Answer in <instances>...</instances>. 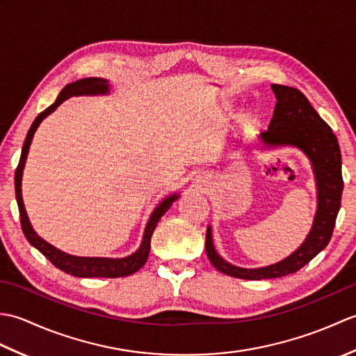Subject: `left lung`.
I'll return each instance as SVG.
<instances>
[{
	"label": "left lung",
	"mask_w": 356,
	"mask_h": 356,
	"mask_svg": "<svg viewBox=\"0 0 356 356\" xmlns=\"http://www.w3.org/2000/svg\"><path fill=\"white\" fill-rule=\"evenodd\" d=\"M275 95L274 116L266 131L260 134L264 147L292 145L300 148L312 162L316 180L318 207L312 229L297 251L275 264L257 269L238 268L223 260L213 245V234L207 229V255L213 266L226 275L241 280H264L293 274L321 252L332 238L338 211L341 208L343 174L341 151L332 128L324 122L307 97L293 87L272 84Z\"/></svg>",
	"instance_id": "8db88e82"
}]
</instances>
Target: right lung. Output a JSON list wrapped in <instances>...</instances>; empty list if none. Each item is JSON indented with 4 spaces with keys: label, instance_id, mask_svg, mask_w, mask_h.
I'll list each match as a JSON object with an SVG mask.
<instances>
[{
    "label": "right lung",
    "instance_id": "right-lung-1",
    "mask_svg": "<svg viewBox=\"0 0 356 356\" xmlns=\"http://www.w3.org/2000/svg\"><path fill=\"white\" fill-rule=\"evenodd\" d=\"M108 93V81L101 79V78H86L79 79L76 82H72V84L65 86L56 101L53 102L49 108H45L42 113L38 115V118L33 120L32 127L26 136L24 145H22L21 151V159L17 166V171H15V194H17V202H18V209H19V218H21V228L24 232L26 238L29 243L35 246L38 251H40L45 259H47L51 264H55L58 269L64 270L65 274H70L74 277H102V278H118V277H127L134 274L136 270H139L143 264H145L148 254H149V241L151 236H153L156 225L161 220V217L168 211V208L172 205L174 200L179 199V194L168 195V197L163 199L159 203L157 208L153 211L149 220L145 226V232H143L142 243L138 251L134 254L125 257V259H102V257H76L65 254L59 251L55 246H51L47 241L42 240L38 234L33 231L32 225L29 222V217L24 208V202H22V194H21V179H22V170H24L26 159L29 154L30 143H32L33 134L36 128L40 127L44 118H47L51 111H55L58 105H61L65 99H69L70 96H79V95H105Z\"/></svg>",
    "mask_w": 356,
    "mask_h": 356
}]
</instances>
